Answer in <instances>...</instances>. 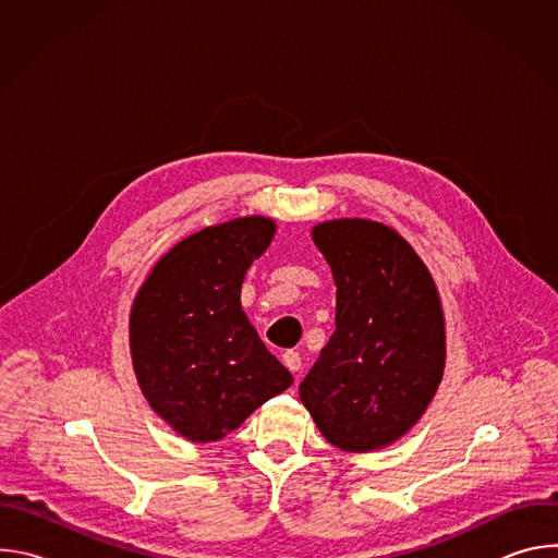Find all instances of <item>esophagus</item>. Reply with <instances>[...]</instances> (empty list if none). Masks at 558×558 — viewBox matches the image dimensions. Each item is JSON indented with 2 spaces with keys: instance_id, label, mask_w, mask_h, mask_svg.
Returning <instances> with one entry per match:
<instances>
[{
  "instance_id": "obj_1",
  "label": "esophagus",
  "mask_w": 558,
  "mask_h": 558,
  "mask_svg": "<svg viewBox=\"0 0 558 558\" xmlns=\"http://www.w3.org/2000/svg\"><path fill=\"white\" fill-rule=\"evenodd\" d=\"M282 362H284V366H287L291 373H298V371L302 368V357H300V353H295V351H287V353L282 355Z\"/></svg>"
}]
</instances>
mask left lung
Listing matches in <instances>:
<instances>
[{
    "mask_svg": "<svg viewBox=\"0 0 558 558\" xmlns=\"http://www.w3.org/2000/svg\"><path fill=\"white\" fill-rule=\"evenodd\" d=\"M336 280V333L300 384L325 439L373 452L402 439L426 413L446 366L437 284L404 235L368 218L311 229Z\"/></svg>",
    "mask_w": 558,
    "mask_h": 558,
    "instance_id": "left-lung-1",
    "label": "left lung"
}]
</instances>
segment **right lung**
Segmentation results:
<instances>
[{
    "label": "right lung",
    "mask_w": 558,
    "mask_h": 558,
    "mask_svg": "<svg viewBox=\"0 0 558 558\" xmlns=\"http://www.w3.org/2000/svg\"><path fill=\"white\" fill-rule=\"evenodd\" d=\"M276 235L267 216L205 227L143 280L130 311V355L149 409L181 437L209 444L293 384L241 304L247 269Z\"/></svg>",
    "instance_id": "1"
}]
</instances>
